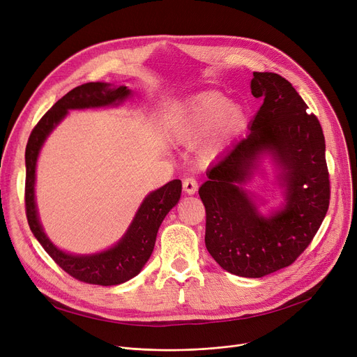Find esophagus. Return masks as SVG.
I'll return each instance as SVG.
<instances>
[{"label": "esophagus", "instance_id": "1", "mask_svg": "<svg viewBox=\"0 0 357 357\" xmlns=\"http://www.w3.org/2000/svg\"><path fill=\"white\" fill-rule=\"evenodd\" d=\"M182 185H183V191L186 194H190V195L195 194L197 190H198V182H197L195 178H186V179H183Z\"/></svg>", "mask_w": 357, "mask_h": 357}]
</instances>
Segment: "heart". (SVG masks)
I'll return each mask as SVG.
<instances>
[{"instance_id":"heart-1","label":"heart","mask_w":357,"mask_h":357,"mask_svg":"<svg viewBox=\"0 0 357 357\" xmlns=\"http://www.w3.org/2000/svg\"><path fill=\"white\" fill-rule=\"evenodd\" d=\"M241 123L240 108L231 105L226 96L204 92L178 108L171 120V136L178 143L194 144L214 130V137L204 152V159H211Z\"/></svg>"}]
</instances>
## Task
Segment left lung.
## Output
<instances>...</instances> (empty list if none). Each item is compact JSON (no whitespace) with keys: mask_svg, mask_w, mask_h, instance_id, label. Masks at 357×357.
<instances>
[{"mask_svg":"<svg viewBox=\"0 0 357 357\" xmlns=\"http://www.w3.org/2000/svg\"><path fill=\"white\" fill-rule=\"evenodd\" d=\"M256 98H264L250 133L208 175L198 191L205 207V246L230 273L261 278L292 265L310 246L330 205L326 140L315 114L285 78L253 72ZM273 153L284 171L287 205L265 219L239 185L257 156Z\"/></svg>","mask_w":357,"mask_h":357,"instance_id":"8db88e82","label":"left lung"}]
</instances>
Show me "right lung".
<instances>
[{
	"mask_svg": "<svg viewBox=\"0 0 357 357\" xmlns=\"http://www.w3.org/2000/svg\"><path fill=\"white\" fill-rule=\"evenodd\" d=\"M130 96L127 86H111L104 82H88L73 88L56 102L31 130L26 146V215L31 233L39 240L54 264L72 278L92 285H119L136 276L153 252L156 234L166 214L178 204L182 182L174 179L156 190L143 201L126 236L117 245L102 253L92 256H73L56 249L43 233L37 218L34 204L36 160L40 147L53 127L58 124L68 109L104 107L120 102Z\"/></svg>",
	"mask_w": 357,
	"mask_h": 357,
	"instance_id": "obj_1",
	"label": "right lung"
}]
</instances>
